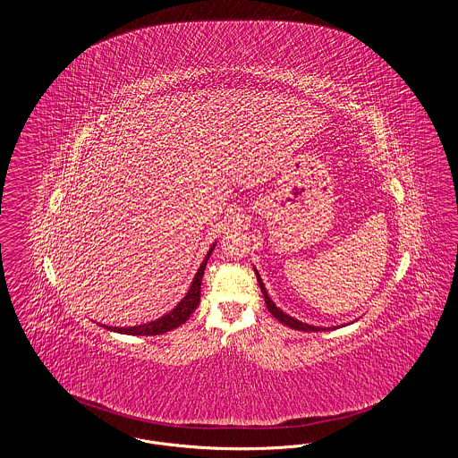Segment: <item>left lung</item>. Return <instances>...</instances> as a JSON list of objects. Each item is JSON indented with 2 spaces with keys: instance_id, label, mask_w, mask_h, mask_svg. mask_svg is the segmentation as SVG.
Masks as SVG:
<instances>
[{
  "instance_id": "obj_1",
  "label": "left lung",
  "mask_w": 458,
  "mask_h": 458,
  "mask_svg": "<svg viewBox=\"0 0 458 458\" xmlns=\"http://www.w3.org/2000/svg\"><path fill=\"white\" fill-rule=\"evenodd\" d=\"M256 276H258V282H259V286H261L264 302H266L267 310L273 314V318H276L280 323H284V327H293V329H299V331H327V329H329V327H310V325H305L302 321H297V319L286 316L284 310L278 309V307L275 305V302L269 299V295H267V292H266V288H264V284H262L261 276H259L258 271H256Z\"/></svg>"
}]
</instances>
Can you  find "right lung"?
Wrapping results in <instances>:
<instances>
[{
  "mask_svg": "<svg viewBox=\"0 0 458 458\" xmlns=\"http://www.w3.org/2000/svg\"><path fill=\"white\" fill-rule=\"evenodd\" d=\"M216 243H213V247L209 249L206 259L200 264V267L197 269L196 276H194V282L191 284L187 295L178 302V305L174 307L172 312L165 314L163 318L151 321L148 325H140V327H105L106 329L111 331H116V333H125V335H135V336H151V335H161V333H166V331H172L174 327L183 325L191 314L196 310L197 305L200 302V284H202V275H204V269H206V264L208 259L213 252Z\"/></svg>",
  "mask_w": 458,
  "mask_h": 458,
  "instance_id": "obj_1",
  "label": "right lung"
}]
</instances>
